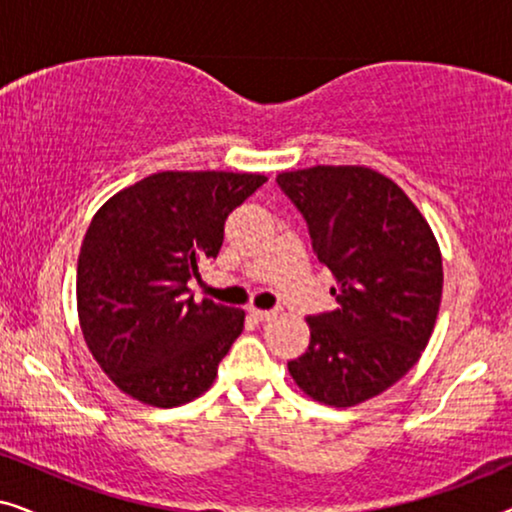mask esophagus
Here are the masks:
<instances>
[{
    "mask_svg": "<svg viewBox=\"0 0 512 512\" xmlns=\"http://www.w3.org/2000/svg\"><path fill=\"white\" fill-rule=\"evenodd\" d=\"M249 314L258 321H270V319L277 317L279 310H256V307H249Z\"/></svg>",
    "mask_w": 512,
    "mask_h": 512,
    "instance_id": "obj_1",
    "label": "esophagus"
}]
</instances>
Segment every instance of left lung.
I'll return each mask as SVG.
<instances>
[{
    "instance_id": "left-lung-1",
    "label": "left lung",
    "mask_w": 512,
    "mask_h": 512,
    "mask_svg": "<svg viewBox=\"0 0 512 512\" xmlns=\"http://www.w3.org/2000/svg\"><path fill=\"white\" fill-rule=\"evenodd\" d=\"M333 272L338 307L307 317L310 347L289 373L314 401L349 408L382 394L422 356L443 296L429 223L384 174L317 165L277 177Z\"/></svg>"
}]
</instances>
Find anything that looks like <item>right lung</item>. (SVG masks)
Listing matches in <instances>:
<instances>
[{"label":"right lung","instance_id":"obj_1","mask_svg":"<svg viewBox=\"0 0 512 512\" xmlns=\"http://www.w3.org/2000/svg\"><path fill=\"white\" fill-rule=\"evenodd\" d=\"M268 177L158 172L102 205L83 237L76 305L90 354L137 401L174 408L212 387L244 312L188 289L228 214Z\"/></svg>","mask_w":512,"mask_h":512}]
</instances>
